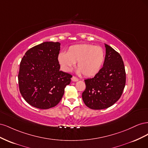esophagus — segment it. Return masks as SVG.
Returning a JSON list of instances; mask_svg holds the SVG:
<instances>
[{"instance_id":"34e87169","label":"esophagus","mask_w":148,"mask_h":148,"mask_svg":"<svg viewBox=\"0 0 148 148\" xmlns=\"http://www.w3.org/2000/svg\"><path fill=\"white\" fill-rule=\"evenodd\" d=\"M71 80H72L73 82H77V81H78V78L73 76V77H72V78H71Z\"/></svg>"}]
</instances>
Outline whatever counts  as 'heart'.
<instances>
[{"mask_svg": "<svg viewBox=\"0 0 148 148\" xmlns=\"http://www.w3.org/2000/svg\"><path fill=\"white\" fill-rule=\"evenodd\" d=\"M105 53L99 46L89 44H79L71 46L65 52L58 56V62L62 69L70 71L77 62V72L84 77L96 75L104 64Z\"/></svg>", "mask_w": 148, "mask_h": 148, "instance_id": "b5f03b06", "label": "heart"}]
</instances>
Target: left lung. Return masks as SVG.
I'll return each mask as SVG.
<instances>
[{
    "label": "left lung",
    "instance_id": "8db88e82",
    "mask_svg": "<svg viewBox=\"0 0 148 148\" xmlns=\"http://www.w3.org/2000/svg\"><path fill=\"white\" fill-rule=\"evenodd\" d=\"M106 56L102 68L95 77L85 79L82 93L84 103L91 109H104L114 104L121 97L126 82L122 57L105 44Z\"/></svg>",
    "mask_w": 148,
    "mask_h": 148
}]
</instances>
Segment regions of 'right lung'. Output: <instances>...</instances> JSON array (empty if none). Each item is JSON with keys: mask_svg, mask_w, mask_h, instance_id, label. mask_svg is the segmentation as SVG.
Masks as SVG:
<instances>
[{"mask_svg": "<svg viewBox=\"0 0 148 148\" xmlns=\"http://www.w3.org/2000/svg\"><path fill=\"white\" fill-rule=\"evenodd\" d=\"M59 42H44L25 53L20 65L18 84L28 104L47 109L59 104L72 76L60 71Z\"/></svg>", "mask_w": 148, "mask_h": 148, "instance_id": "obj_1", "label": "right lung"}]
</instances>
